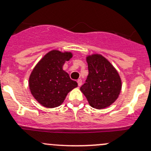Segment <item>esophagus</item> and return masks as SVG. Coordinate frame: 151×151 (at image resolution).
<instances>
[{
	"mask_svg": "<svg viewBox=\"0 0 151 151\" xmlns=\"http://www.w3.org/2000/svg\"><path fill=\"white\" fill-rule=\"evenodd\" d=\"M77 83H78V85L79 86V87H80V86H82V79H78V80H77Z\"/></svg>",
	"mask_w": 151,
	"mask_h": 151,
	"instance_id": "1",
	"label": "esophagus"
}]
</instances>
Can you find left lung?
<instances>
[{
	"label": "left lung",
	"instance_id": "left-lung-1",
	"mask_svg": "<svg viewBox=\"0 0 151 151\" xmlns=\"http://www.w3.org/2000/svg\"><path fill=\"white\" fill-rule=\"evenodd\" d=\"M89 74L81 92L89 104L96 109H104L117 100L122 87L118 72L107 59L100 54L87 57Z\"/></svg>",
	"mask_w": 151,
	"mask_h": 151
}]
</instances>
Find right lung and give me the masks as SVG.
I'll list each match as a JSON object with an SVG mask.
<instances>
[{
	"label": "right lung",
	"instance_id": "1",
	"mask_svg": "<svg viewBox=\"0 0 151 151\" xmlns=\"http://www.w3.org/2000/svg\"><path fill=\"white\" fill-rule=\"evenodd\" d=\"M72 57L71 52L52 50L38 62L29 77L31 94L41 105L48 108L61 105L67 94L77 87L76 81L62 69L66 61Z\"/></svg>",
	"mask_w": 151,
	"mask_h": 151
}]
</instances>
